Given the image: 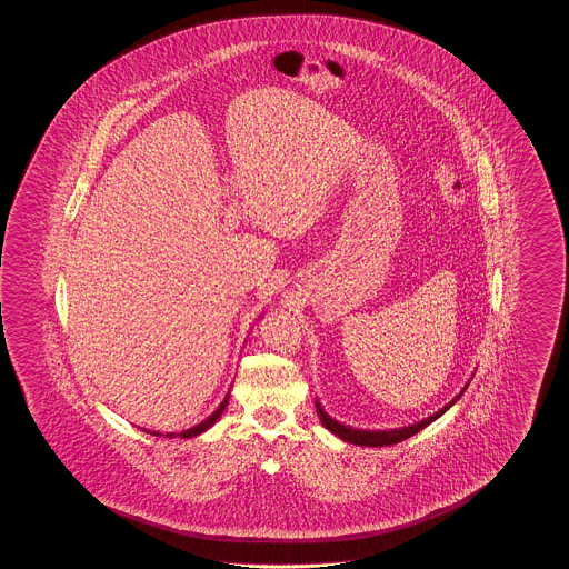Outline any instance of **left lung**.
<instances>
[{
  "mask_svg": "<svg viewBox=\"0 0 569 569\" xmlns=\"http://www.w3.org/2000/svg\"><path fill=\"white\" fill-rule=\"evenodd\" d=\"M467 386H469V381L462 386V390H460L459 395H457V397H455L450 403H446V406L441 407V409H437V411L431 413V416H427V418H422V420H418V422H413V425L399 427V429H381V431L353 429V427L341 425L339 420L330 418V416L326 413L325 407H322L320 401H316V409H318L320 422L325 425L326 429H328L330 433L337 435L339 439H343V441H348V443H356V446H367V448H381V446H392V443H399V441H403V439L411 437V435L420 433L425 427H429V425L435 422V420H437L441 413H446L450 407L455 406V403L459 401L460 397H462V392L467 390Z\"/></svg>",
  "mask_w": 569,
  "mask_h": 569,
  "instance_id": "8db88e82",
  "label": "left lung"
}]
</instances>
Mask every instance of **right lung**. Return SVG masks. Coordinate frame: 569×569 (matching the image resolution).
<instances>
[{"mask_svg": "<svg viewBox=\"0 0 569 569\" xmlns=\"http://www.w3.org/2000/svg\"><path fill=\"white\" fill-rule=\"evenodd\" d=\"M228 399H230V392L223 397V401L219 403L216 411L207 418V420H202L200 425H196V427H191V429H186V431H181V433H166V437H181V439H190V437H196V435L204 433V431H209L213 425H216L217 420L221 418V413H223V409L228 406ZM147 433L158 435V437H162L160 431H147Z\"/></svg>", "mask_w": 569, "mask_h": 569, "instance_id": "add662e5", "label": "right lung"}]
</instances>
